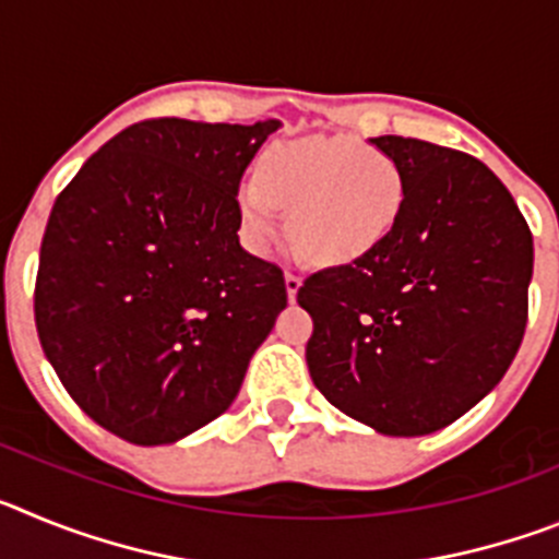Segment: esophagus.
<instances>
[{"instance_id":"1","label":"esophagus","mask_w":559,"mask_h":559,"mask_svg":"<svg viewBox=\"0 0 559 559\" xmlns=\"http://www.w3.org/2000/svg\"><path fill=\"white\" fill-rule=\"evenodd\" d=\"M299 288H302V276L294 274V271H285V290H288L290 302H294V299H296Z\"/></svg>"}]
</instances>
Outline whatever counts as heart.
<instances>
[{"label": "heart", "mask_w": 559, "mask_h": 559, "mask_svg": "<svg viewBox=\"0 0 559 559\" xmlns=\"http://www.w3.org/2000/svg\"><path fill=\"white\" fill-rule=\"evenodd\" d=\"M406 179L397 159L355 136H302L269 147L257 179L237 187L249 249L269 254L288 210L296 243L316 263H353L397 226Z\"/></svg>", "instance_id": "heart-1"}]
</instances>
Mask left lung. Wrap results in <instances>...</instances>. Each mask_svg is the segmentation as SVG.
Wrapping results in <instances>:
<instances>
[{
    "label": "left lung",
    "mask_w": 559,
    "mask_h": 559,
    "mask_svg": "<svg viewBox=\"0 0 559 559\" xmlns=\"http://www.w3.org/2000/svg\"><path fill=\"white\" fill-rule=\"evenodd\" d=\"M406 179L397 226L374 251L310 274L316 389L389 437L451 426L510 369L530 316L532 231L476 156L374 136Z\"/></svg>",
    "instance_id": "1"
}]
</instances>
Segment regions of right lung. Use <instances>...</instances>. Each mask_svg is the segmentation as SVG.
<instances>
[{
  "mask_svg": "<svg viewBox=\"0 0 559 559\" xmlns=\"http://www.w3.org/2000/svg\"><path fill=\"white\" fill-rule=\"evenodd\" d=\"M276 120L128 126L56 199L36 330L97 426L167 445L224 414L288 305L283 269L240 246L237 187Z\"/></svg>",
  "mask_w": 559,
  "mask_h": 559,
  "instance_id": "obj_1",
  "label": "right lung"
}]
</instances>
